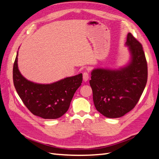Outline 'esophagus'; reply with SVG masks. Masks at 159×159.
I'll return each instance as SVG.
<instances>
[{"label":"esophagus","mask_w":159,"mask_h":159,"mask_svg":"<svg viewBox=\"0 0 159 159\" xmlns=\"http://www.w3.org/2000/svg\"><path fill=\"white\" fill-rule=\"evenodd\" d=\"M89 74L88 73V72H84V73L83 74V80L85 81V82H86V81H88V80H89Z\"/></svg>","instance_id":"34e87169"}]
</instances>
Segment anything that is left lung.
<instances>
[{
  "label": "left lung",
  "instance_id": "8db88e82",
  "mask_svg": "<svg viewBox=\"0 0 159 159\" xmlns=\"http://www.w3.org/2000/svg\"><path fill=\"white\" fill-rule=\"evenodd\" d=\"M125 46L130 59L115 68H95L91 72L89 84L95 107L108 118H119L135 106L147 81V64L142 45L128 33Z\"/></svg>",
  "mask_w": 159,
  "mask_h": 159
}]
</instances>
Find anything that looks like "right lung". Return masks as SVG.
<instances>
[{"mask_svg": "<svg viewBox=\"0 0 159 159\" xmlns=\"http://www.w3.org/2000/svg\"><path fill=\"white\" fill-rule=\"evenodd\" d=\"M13 66V82L17 93L30 111L43 119H57L70 107L73 96L82 83V74L49 84L28 80L18 70V54Z\"/></svg>", "mask_w": 159, "mask_h": 159, "instance_id": "obj_1", "label": "right lung"}]
</instances>
